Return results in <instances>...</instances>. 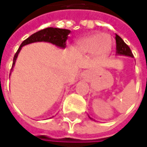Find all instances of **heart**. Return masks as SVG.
Segmentation results:
<instances>
[{"label": "heart", "instance_id": "b5f03b06", "mask_svg": "<svg viewBox=\"0 0 147 147\" xmlns=\"http://www.w3.org/2000/svg\"><path fill=\"white\" fill-rule=\"evenodd\" d=\"M75 50L78 53H95L99 57H105L111 50L110 37L105 33L82 37L75 43Z\"/></svg>", "mask_w": 147, "mask_h": 147}]
</instances>
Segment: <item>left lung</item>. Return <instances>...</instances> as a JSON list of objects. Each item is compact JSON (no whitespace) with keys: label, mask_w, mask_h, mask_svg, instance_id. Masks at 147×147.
I'll list each match as a JSON object with an SVG mask.
<instances>
[{"label":"left lung","mask_w":147,"mask_h":147,"mask_svg":"<svg viewBox=\"0 0 147 147\" xmlns=\"http://www.w3.org/2000/svg\"><path fill=\"white\" fill-rule=\"evenodd\" d=\"M116 40V55H125L133 58V55L126 43L123 42V40L119 35L115 34ZM91 119H92L91 117H89Z\"/></svg>","instance_id":"obj_1"}]
</instances>
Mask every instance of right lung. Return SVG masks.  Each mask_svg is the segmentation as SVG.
Wrapping results in <instances>:
<instances>
[{
	"label": "right lung",
	"instance_id": "right-lung-1",
	"mask_svg": "<svg viewBox=\"0 0 147 147\" xmlns=\"http://www.w3.org/2000/svg\"><path fill=\"white\" fill-rule=\"evenodd\" d=\"M70 30H69V29H63V28H47L42 29L41 31L37 32L31 35L29 37H28L26 40H24L22 42L20 48L18 49L17 52L14 55L13 65H12L9 76L11 74V72L13 71L17 57H18L23 47L33 42H50L53 45H55L59 48L65 49L66 47V41L69 37V34L70 33Z\"/></svg>",
	"mask_w": 147,
	"mask_h": 147
}]
</instances>
